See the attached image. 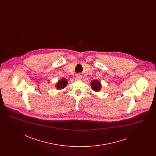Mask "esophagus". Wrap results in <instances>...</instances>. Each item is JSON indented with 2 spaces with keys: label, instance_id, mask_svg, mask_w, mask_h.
Masks as SVG:
<instances>
[{
  "label": "esophagus",
  "instance_id": "34e87169",
  "mask_svg": "<svg viewBox=\"0 0 156 156\" xmlns=\"http://www.w3.org/2000/svg\"><path fill=\"white\" fill-rule=\"evenodd\" d=\"M76 78L78 80H81L82 78V75L81 74H78L76 75Z\"/></svg>",
  "mask_w": 156,
  "mask_h": 156
}]
</instances>
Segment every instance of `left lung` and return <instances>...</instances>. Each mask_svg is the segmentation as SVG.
Here are the masks:
<instances>
[{
	"instance_id": "obj_1",
	"label": "left lung",
	"mask_w": 156,
	"mask_h": 156,
	"mask_svg": "<svg viewBox=\"0 0 156 156\" xmlns=\"http://www.w3.org/2000/svg\"><path fill=\"white\" fill-rule=\"evenodd\" d=\"M90 85L92 87V89L94 91L98 92L100 90L101 88V82L98 80H94L90 82Z\"/></svg>"
}]
</instances>
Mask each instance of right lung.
<instances>
[{"instance_id": "1", "label": "right lung", "mask_w": 156, "mask_h": 156, "mask_svg": "<svg viewBox=\"0 0 156 156\" xmlns=\"http://www.w3.org/2000/svg\"><path fill=\"white\" fill-rule=\"evenodd\" d=\"M68 82L66 79L62 78L61 80H59L57 83L56 84V88L57 89H61L64 88L67 86Z\"/></svg>"}]
</instances>
